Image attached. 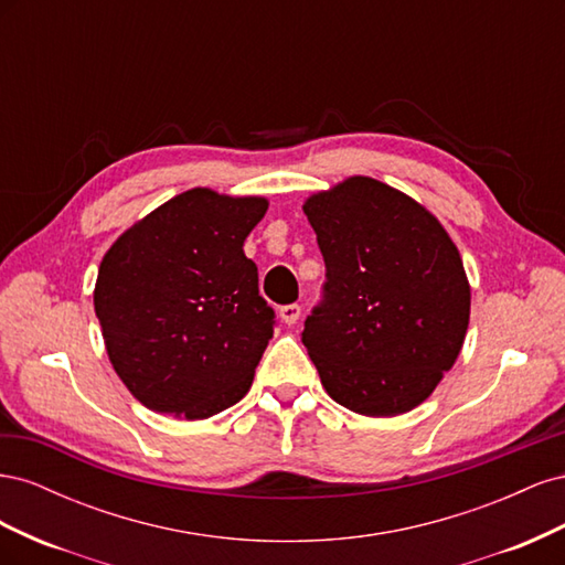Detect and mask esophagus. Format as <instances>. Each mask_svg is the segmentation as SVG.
<instances>
[{"label": "esophagus", "mask_w": 565, "mask_h": 565, "mask_svg": "<svg viewBox=\"0 0 565 565\" xmlns=\"http://www.w3.org/2000/svg\"><path fill=\"white\" fill-rule=\"evenodd\" d=\"M278 316H280V320L285 324H295L299 320V316H301V306L299 303H285V306H280Z\"/></svg>", "instance_id": "34e87169"}]
</instances>
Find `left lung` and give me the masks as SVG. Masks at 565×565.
<instances>
[{"instance_id": "1", "label": "left lung", "mask_w": 565, "mask_h": 565, "mask_svg": "<svg viewBox=\"0 0 565 565\" xmlns=\"http://www.w3.org/2000/svg\"><path fill=\"white\" fill-rule=\"evenodd\" d=\"M303 214L324 282L301 341L324 391L358 415L407 413L465 344L471 289L455 243L422 204L370 177L309 198Z\"/></svg>"}]
</instances>
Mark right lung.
<instances>
[{
	"label": "right lung",
	"instance_id": "add662e5",
	"mask_svg": "<svg viewBox=\"0 0 565 565\" xmlns=\"http://www.w3.org/2000/svg\"><path fill=\"white\" fill-rule=\"evenodd\" d=\"M264 198L185 191L117 237L94 309L119 380L148 409L207 419L241 401L276 311L243 245Z\"/></svg>",
	"mask_w": 565,
	"mask_h": 565
}]
</instances>
